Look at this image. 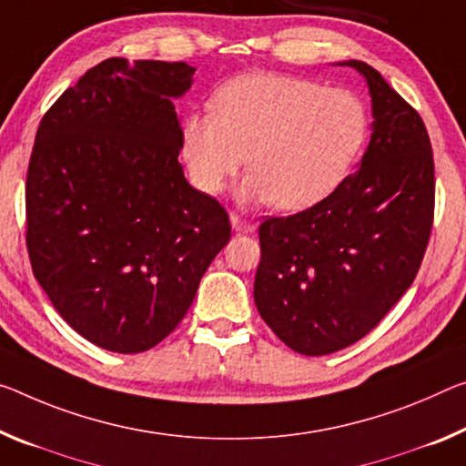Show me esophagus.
<instances>
[{"mask_svg":"<svg viewBox=\"0 0 466 466\" xmlns=\"http://www.w3.org/2000/svg\"><path fill=\"white\" fill-rule=\"evenodd\" d=\"M230 221H232V228H234V232L236 234H247V232H253V224H250L248 219H242V218H238L236 216V213H232L230 216Z\"/></svg>","mask_w":466,"mask_h":466,"instance_id":"1","label":"esophagus"}]
</instances>
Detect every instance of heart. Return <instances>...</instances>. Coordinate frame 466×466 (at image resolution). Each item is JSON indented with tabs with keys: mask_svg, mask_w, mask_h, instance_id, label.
I'll return each mask as SVG.
<instances>
[{
	"mask_svg": "<svg viewBox=\"0 0 466 466\" xmlns=\"http://www.w3.org/2000/svg\"><path fill=\"white\" fill-rule=\"evenodd\" d=\"M213 108L184 117L180 153L190 182L219 195L238 169L240 197L284 211L319 205L349 178L369 137V112L349 88L279 72L228 80Z\"/></svg>",
	"mask_w": 466,
	"mask_h": 466,
	"instance_id": "1",
	"label": "heart"
}]
</instances>
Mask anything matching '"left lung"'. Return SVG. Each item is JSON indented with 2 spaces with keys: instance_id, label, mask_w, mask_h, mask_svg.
I'll return each instance as SVG.
<instances>
[{
  "instance_id": "obj_1",
  "label": "left lung",
  "mask_w": 466,
  "mask_h": 466,
  "mask_svg": "<svg viewBox=\"0 0 466 466\" xmlns=\"http://www.w3.org/2000/svg\"><path fill=\"white\" fill-rule=\"evenodd\" d=\"M371 95V140L359 169L319 205L259 226L255 305L307 357L367 336L415 279L430 242L433 153L420 116L359 60Z\"/></svg>"
}]
</instances>
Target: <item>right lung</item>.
Listing matches in <instances>:
<instances>
[{
  "instance_id": "1",
  "label": "right lung",
  "mask_w": 466,
  "mask_h": 466,
  "mask_svg": "<svg viewBox=\"0 0 466 466\" xmlns=\"http://www.w3.org/2000/svg\"><path fill=\"white\" fill-rule=\"evenodd\" d=\"M184 62L109 57L43 116L26 174L36 282L101 349L145 352L172 334L230 240L216 198L190 187L174 101Z\"/></svg>"
}]
</instances>
